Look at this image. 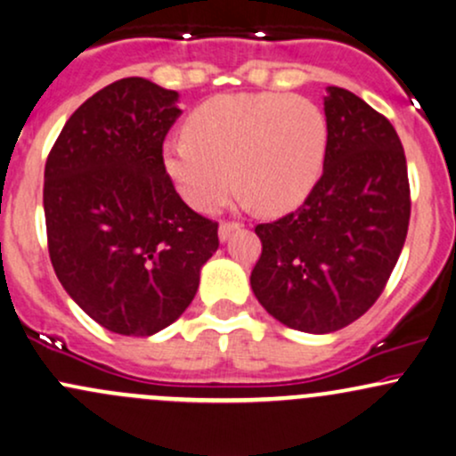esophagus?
<instances>
[{
  "instance_id": "esophagus-1",
  "label": "esophagus",
  "mask_w": 456,
  "mask_h": 456,
  "mask_svg": "<svg viewBox=\"0 0 456 456\" xmlns=\"http://www.w3.org/2000/svg\"><path fill=\"white\" fill-rule=\"evenodd\" d=\"M235 229H240L238 221H223L221 227H218V235H221V240H227Z\"/></svg>"
}]
</instances>
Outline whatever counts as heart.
<instances>
[{"label":"heart","mask_w":456,"mask_h":456,"mask_svg":"<svg viewBox=\"0 0 456 456\" xmlns=\"http://www.w3.org/2000/svg\"><path fill=\"white\" fill-rule=\"evenodd\" d=\"M186 137L169 139L162 162L182 199L214 212L238 191L270 214L294 210L322 177L326 115L289 94H224L188 115ZM234 175H231V171Z\"/></svg>","instance_id":"obj_1"}]
</instances>
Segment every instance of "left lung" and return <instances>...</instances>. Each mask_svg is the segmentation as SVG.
<instances>
[{"label": "left lung", "mask_w": 456, "mask_h": 456, "mask_svg": "<svg viewBox=\"0 0 456 456\" xmlns=\"http://www.w3.org/2000/svg\"><path fill=\"white\" fill-rule=\"evenodd\" d=\"M323 174L296 212L261 223L250 287L287 328L326 334L386 289L410 227L407 160L390 119L343 87L323 98Z\"/></svg>", "instance_id": "left-lung-1"}]
</instances>
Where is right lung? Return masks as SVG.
I'll list each match as a JSON object with an SVG mask.
<instances>
[{"mask_svg":"<svg viewBox=\"0 0 456 456\" xmlns=\"http://www.w3.org/2000/svg\"><path fill=\"white\" fill-rule=\"evenodd\" d=\"M177 92L141 77L87 98L45 165L46 244L68 296L115 334L150 337L191 305L218 223L182 201L162 162Z\"/></svg>","mask_w":456,"mask_h":456,"instance_id":"1","label":"right lung"}]
</instances>
